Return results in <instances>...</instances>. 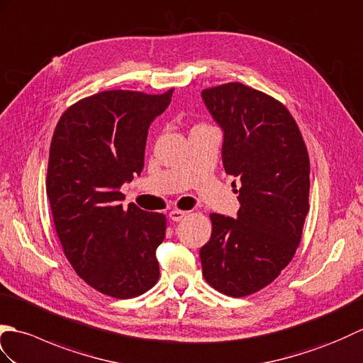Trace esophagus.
<instances>
[{"label": "esophagus", "mask_w": 363, "mask_h": 363, "mask_svg": "<svg viewBox=\"0 0 363 363\" xmlns=\"http://www.w3.org/2000/svg\"><path fill=\"white\" fill-rule=\"evenodd\" d=\"M186 211H182V209H172L171 213H169V219L174 220V222H179L182 220L183 217H186Z\"/></svg>", "instance_id": "esophagus-1"}]
</instances>
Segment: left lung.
Instances as JSON below:
<instances>
[{
	"mask_svg": "<svg viewBox=\"0 0 363 363\" xmlns=\"http://www.w3.org/2000/svg\"><path fill=\"white\" fill-rule=\"evenodd\" d=\"M205 106L223 130L225 172L240 180L238 219L211 216L200 248L206 283L247 296L278 278L292 261L309 211V155L283 104L239 82L206 88Z\"/></svg>",
	"mask_w": 363,
	"mask_h": 363,
	"instance_id": "left-lung-1",
	"label": "left lung"
}]
</instances>
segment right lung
<instances>
[{
    "label": "right lung",
    "instance_id": "right-lung-1",
    "mask_svg": "<svg viewBox=\"0 0 363 363\" xmlns=\"http://www.w3.org/2000/svg\"><path fill=\"white\" fill-rule=\"evenodd\" d=\"M172 91L110 90L72 104L55 127L46 194L67 259L88 286L113 298L157 284L166 217L121 205V186L144 167L147 130Z\"/></svg>",
    "mask_w": 363,
    "mask_h": 363
}]
</instances>
